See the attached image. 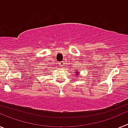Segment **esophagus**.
Here are the masks:
<instances>
[{
  "label": "esophagus",
  "instance_id": "esophagus-1",
  "mask_svg": "<svg viewBox=\"0 0 128 128\" xmlns=\"http://www.w3.org/2000/svg\"><path fill=\"white\" fill-rule=\"evenodd\" d=\"M63 65H64V62H61L60 63H59V66H60V67L63 66Z\"/></svg>",
  "mask_w": 128,
  "mask_h": 128
}]
</instances>
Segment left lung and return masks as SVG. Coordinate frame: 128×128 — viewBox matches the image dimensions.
Here are the masks:
<instances>
[{"instance_id": "obj_1", "label": "left lung", "mask_w": 128, "mask_h": 128, "mask_svg": "<svg viewBox=\"0 0 128 128\" xmlns=\"http://www.w3.org/2000/svg\"><path fill=\"white\" fill-rule=\"evenodd\" d=\"M75 73H76V75L78 76V77H80V76H80V72H78V70H76L75 71Z\"/></svg>"}]
</instances>
